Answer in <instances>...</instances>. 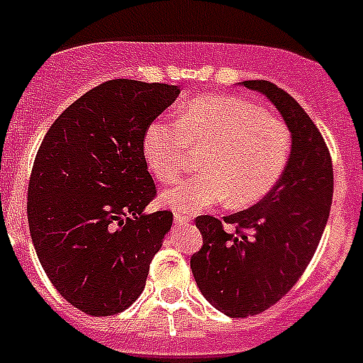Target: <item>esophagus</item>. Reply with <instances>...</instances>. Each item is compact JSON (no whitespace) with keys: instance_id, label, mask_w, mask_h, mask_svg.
I'll return each instance as SVG.
<instances>
[{"instance_id":"34e87169","label":"esophagus","mask_w":363,"mask_h":363,"mask_svg":"<svg viewBox=\"0 0 363 363\" xmlns=\"http://www.w3.org/2000/svg\"><path fill=\"white\" fill-rule=\"evenodd\" d=\"M190 216H186V214H182V212H175V223H179V225H182V223H188V221H190Z\"/></svg>"}]
</instances>
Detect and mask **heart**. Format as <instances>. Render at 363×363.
<instances>
[{
	"label": "heart",
	"instance_id": "heart-1",
	"mask_svg": "<svg viewBox=\"0 0 363 363\" xmlns=\"http://www.w3.org/2000/svg\"><path fill=\"white\" fill-rule=\"evenodd\" d=\"M194 153H205L196 177L162 194L181 212H201L227 201L251 206L282 179L290 160L291 135L264 106L234 96H203L186 106L179 125L157 120L144 135V155L158 181L173 182Z\"/></svg>",
	"mask_w": 363,
	"mask_h": 363
}]
</instances>
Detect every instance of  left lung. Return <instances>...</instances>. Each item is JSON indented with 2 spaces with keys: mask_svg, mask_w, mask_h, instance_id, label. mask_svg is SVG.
Instances as JSON below:
<instances>
[{
  "mask_svg": "<svg viewBox=\"0 0 363 363\" xmlns=\"http://www.w3.org/2000/svg\"><path fill=\"white\" fill-rule=\"evenodd\" d=\"M277 106L291 133L286 172L260 203L218 219L197 216L203 245L190 258L201 294L228 318L257 315L280 301L312 260L334 194L321 133L290 94L269 81H243Z\"/></svg>",
  "mask_w": 363,
  "mask_h": 363,
  "instance_id": "8db88e82",
  "label": "left lung"
}]
</instances>
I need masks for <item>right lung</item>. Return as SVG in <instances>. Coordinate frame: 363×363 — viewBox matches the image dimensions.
I'll return each instance as SVG.
<instances>
[{
    "instance_id": "1",
    "label": "right lung",
    "mask_w": 363,
    "mask_h": 363,
    "mask_svg": "<svg viewBox=\"0 0 363 363\" xmlns=\"http://www.w3.org/2000/svg\"><path fill=\"white\" fill-rule=\"evenodd\" d=\"M179 86L114 79L88 90L45 133L27 188V221L51 284L81 312L127 310L173 212L144 208L157 186L144 155L147 127Z\"/></svg>"
}]
</instances>
